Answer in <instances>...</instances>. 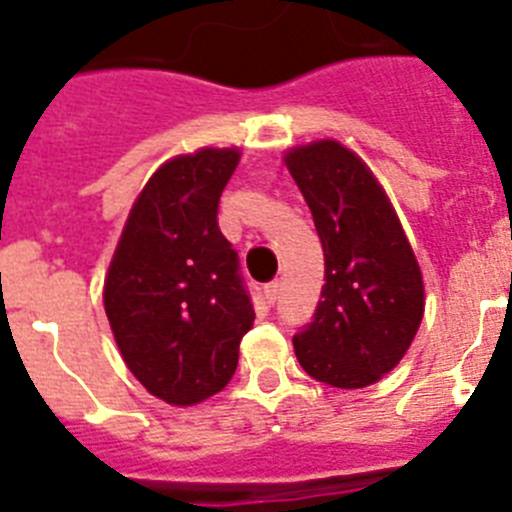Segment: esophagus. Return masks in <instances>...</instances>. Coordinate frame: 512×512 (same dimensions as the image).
<instances>
[{
    "label": "esophagus",
    "instance_id": "esophagus-1",
    "mask_svg": "<svg viewBox=\"0 0 512 512\" xmlns=\"http://www.w3.org/2000/svg\"><path fill=\"white\" fill-rule=\"evenodd\" d=\"M279 287H282V284H279V279H274V282H269L264 287V295H266V300H269V305H274V302H277Z\"/></svg>",
    "mask_w": 512,
    "mask_h": 512
}]
</instances>
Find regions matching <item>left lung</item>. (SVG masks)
Listing matches in <instances>:
<instances>
[{
    "instance_id": "8db88e82",
    "label": "left lung",
    "mask_w": 512,
    "mask_h": 512,
    "mask_svg": "<svg viewBox=\"0 0 512 512\" xmlns=\"http://www.w3.org/2000/svg\"><path fill=\"white\" fill-rule=\"evenodd\" d=\"M325 253L315 320L295 336L300 366L318 382L361 390L408 354L425 312L418 259L374 171L333 138L289 148Z\"/></svg>"
}]
</instances>
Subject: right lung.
<instances>
[{"label":"right lung","instance_id":"1","mask_svg":"<svg viewBox=\"0 0 512 512\" xmlns=\"http://www.w3.org/2000/svg\"><path fill=\"white\" fill-rule=\"evenodd\" d=\"M241 148L205 146L158 166L135 197L104 277L120 356L153 397L192 408L223 390L253 307L217 202Z\"/></svg>","mask_w":512,"mask_h":512}]
</instances>
